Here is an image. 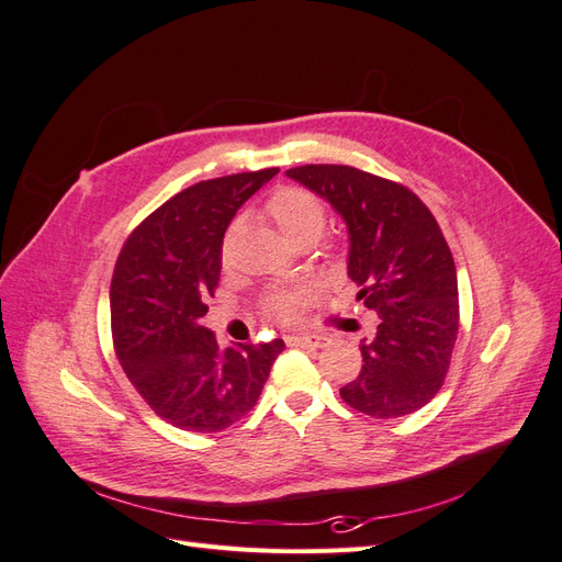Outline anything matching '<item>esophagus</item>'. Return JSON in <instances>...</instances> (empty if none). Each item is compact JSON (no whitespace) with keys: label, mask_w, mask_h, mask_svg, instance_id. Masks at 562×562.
<instances>
[{"label":"esophagus","mask_w":562,"mask_h":562,"mask_svg":"<svg viewBox=\"0 0 562 562\" xmlns=\"http://www.w3.org/2000/svg\"><path fill=\"white\" fill-rule=\"evenodd\" d=\"M285 342L293 345V347H314V349H321V347L328 345V337L326 335H288Z\"/></svg>","instance_id":"obj_1"}]
</instances>
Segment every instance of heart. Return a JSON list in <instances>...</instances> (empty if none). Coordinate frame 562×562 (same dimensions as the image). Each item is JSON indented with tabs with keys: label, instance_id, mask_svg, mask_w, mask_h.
I'll return each mask as SVG.
<instances>
[{
	"label": "heart",
	"instance_id": "b5f03b06",
	"mask_svg": "<svg viewBox=\"0 0 562 562\" xmlns=\"http://www.w3.org/2000/svg\"><path fill=\"white\" fill-rule=\"evenodd\" d=\"M265 213L269 215L271 223L277 225L283 239L293 246L314 244L323 234V227H326V217H328L323 201L314 192L295 184L281 187V190L271 194L265 203ZM234 236H236V225H232L225 236V246H223L225 258ZM312 304H314L312 288L293 285V288H279V291L267 293L260 302V307H262V314L277 318L281 323H300L304 314L312 310Z\"/></svg>",
	"mask_w": 562,
	"mask_h": 562
}]
</instances>
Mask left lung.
Masks as SVG:
<instances>
[{"label":"left lung","instance_id":"left-lung-1","mask_svg":"<svg viewBox=\"0 0 562 562\" xmlns=\"http://www.w3.org/2000/svg\"><path fill=\"white\" fill-rule=\"evenodd\" d=\"M285 173L345 217L349 277L378 314L359 378L339 396L378 419L419 411L443 386L459 333L454 260L434 213L405 184L353 166L307 164Z\"/></svg>","mask_w":562,"mask_h":562}]
</instances>
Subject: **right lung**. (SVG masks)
Segmentation results:
<instances>
[{
	"mask_svg": "<svg viewBox=\"0 0 562 562\" xmlns=\"http://www.w3.org/2000/svg\"><path fill=\"white\" fill-rule=\"evenodd\" d=\"M279 168L201 180L147 215L119 252L110 285L116 359L161 419L215 434L258 403L283 339L220 349L201 326L223 269V236Z\"/></svg>",
	"mask_w": 562,
	"mask_h": 562,
	"instance_id": "1",
	"label": "right lung"
}]
</instances>
